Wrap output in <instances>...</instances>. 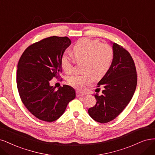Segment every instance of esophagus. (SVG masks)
Instances as JSON below:
<instances>
[{"label": "esophagus", "instance_id": "34e87169", "mask_svg": "<svg viewBox=\"0 0 155 155\" xmlns=\"http://www.w3.org/2000/svg\"><path fill=\"white\" fill-rule=\"evenodd\" d=\"M76 94H77V97H83L84 95V93H82L81 92H79V91H77Z\"/></svg>", "mask_w": 155, "mask_h": 155}]
</instances>
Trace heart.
I'll use <instances>...</instances> for the list:
<instances>
[{
    "mask_svg": "<svg viewBox=\"0 0 155 155\" xmlns=\"http://www.w3.org/2000/svg\"><path fill=\"white\" fill-rule=\"evenodd\" d=\"M71 53L77 62L84 61L82 74H75L68 78V83L78 89H82L91 82V77L98 80L108 71L113 61L114 52L111 46L102 44L97 39L83 38L79 39L71 48ZM74 61L68 54L61 57V65L64 71L70 73Z\"/></svg>",
    "mask_w": 155,
    "mask_h": 155,
    "instance_id": "1",
    "label": "heart"
}]
</instances>
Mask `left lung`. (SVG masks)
Here are the masks:
<instances>
[{"label": "left lung", "instance_id": "1", "mask_svg": "<svg viewBox=\"0 0 155 155\" xmlns=\"http://www.w3.org/2000/svg\"><path fill=\"white\" fill-rule=\"evenodd\" d=\"M113 49L111 66L98 83L97 87H103L102 94H94L97 102L88 109L89 116L102 124L119 115L131 101L137 84L136 67L130 53L117 43L113 44Z\"/></svg>", "mask_w": 155, "mask_h": 155}]
</instances>
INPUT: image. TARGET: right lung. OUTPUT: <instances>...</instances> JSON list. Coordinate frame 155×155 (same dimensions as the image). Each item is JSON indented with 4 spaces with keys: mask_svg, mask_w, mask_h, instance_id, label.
<instances>
[{
    "mask_svg": "<svg viewBox=\"0 0 155 155\" xmlns=\"http://www.w3.org/2000/svg\"><path fill=\"white\" fill-rule=\"evenodd\" d=\"M71 41L67 37L53 36L28 47L17 65V86L28 110L41 120L55 121L76 97L74 89L64 85L58 89L50 86L62 72L61 60Z\"/></svg>",
    "mask_w": 155,
    "mask_h": 155,
    "instance_id": "1",
    "label": "right lung"
}]
</instances>
